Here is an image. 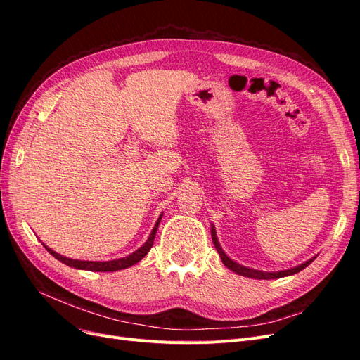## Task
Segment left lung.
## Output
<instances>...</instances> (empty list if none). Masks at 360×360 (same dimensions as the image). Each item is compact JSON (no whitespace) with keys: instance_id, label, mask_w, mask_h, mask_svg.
<instances>
[{"instance_id":"left-lung-1","label":"left lung","mask_w":360,"mask_h":360,"mask_svg":"<svg viewBox=\"0 0 360 360\" xmlns=\"http://www.w3.org/2000/svg\"><path fill=\"white\" fill-rule=\"evenodd\" d=\"M212 240H213V245H214V248H216V250H217V254H219V257H221V259H222V263H224L228 269L233 270L234 274H237V275L246 276V278H252V279H278V278H284V276H290V275H294V274H299L300 270H303L304 267L309 266V264L312 263V261L315 259V257H314V258H311V259H308V261H304V263H302V264H299V266H296V267L285 269V270H279V271H263V270L245 267V266H242V264L236 263V261H233L230 257H228V255L224 252L222 246L219 245V240H217V236H216V230H214L213 224H212Z\"/></svg>"}]
</instances>
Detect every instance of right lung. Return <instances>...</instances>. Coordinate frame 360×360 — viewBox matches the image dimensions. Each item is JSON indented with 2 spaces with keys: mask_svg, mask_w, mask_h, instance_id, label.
Wrapping results in <instances>:
<instances>
[{
  "mask_svg": "<svg viewBox=\"0 0 360 360\" xmlns=\"http://www.w3.org/2000/svg\"><path fill=\"white\" fill-rule=\"evenodd\" d=\"M162 216H159V219L156 221L153 230H151L147 242L141 246L139 249H136L135 252H132L127 257H123V258H117V259H110V261H84V259H73V258H68L64 255H60L57 254L56 250H52L51 248H48L46 245H43L46 248L48 252L56 257L58 261H61V263H64L69 267H73V269H79V270H90V271H115V270H122V269H127L130 266H134L136 263H139L141 259H143L147 254L148 250L151 249V246H153V242H155V237H156V231L159 228V224H160V219Z\"/></svg>",
  "mask_w": 360,
  "mask_h": 360,
  "instance_id": "obj_1",
  "label": "right lung"
}]
</instances>
